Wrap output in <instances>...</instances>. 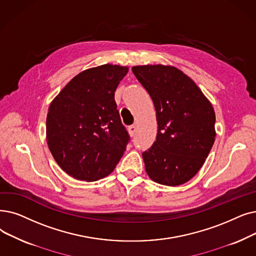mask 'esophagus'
<instances>
[{
    "mask_svg": "<svg viewBox=\"0 0 256 256\" xmlns=\"http://www.w3.org/2000/svg\"><path fill=\"white\" fill-rule=\"evenodd\" d=\"M128 130V132H130V136H134V135L136 134V132H137V126H136V124H132V126H130Z\"/></svg>",
    "mask_w": 256,
    "mask_h": 256,
    "instance_id": "obj_1",
    "label": "esophagus"
}]
</instances>
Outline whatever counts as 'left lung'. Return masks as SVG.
Listing matches in <instances>:
<instances>
[{"instance_id":"1","label":"left lung","mask_w":256,"mask_h":256,"mask_svg":"<svg viewBox=\"0 0 256 256\" xmlns=\"http://www.w3.org/2000/svg\"><path fill=\"white\" fill-rule=\"evenodd\" d=\"M156 108L158 132L142 157L150 179L176 186L202 168L216 138L212 106L186 74L170 66L132 68Z\"/></svg>"}]
</instances>
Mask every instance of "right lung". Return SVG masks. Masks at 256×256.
Instances as JSON below:
<instances>
[{"mask_svg":"<svg viewBox=\"0 0 256 256\" xmlns=\"http://www.w3.org/2000/svg\"><path fill=\"white\" fill-rule=\"evenodd\" d=\"M126 66L106 64L88 69L54 98L47 115V142L60 168L82 181L112 172L130 138L122 124L115 91Z\"/></svg>","mask_w":256,"mask_h":256,"instance_id":"add662e5","label":"right lung"}]
</instances>
